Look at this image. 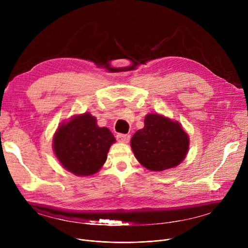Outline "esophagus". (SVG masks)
Returning a JSON list of instances; mask_svg holds the SVG:
<instances>
[{"label":"esophagus","mask_w":248,"mask_h":248,"mask_svg":"<svg viewBox=\"0 0 248 248\" xmlns=\"http://www.w3.org/2000/svg\"><path fill=\"white\" fill-rule=\"evenodd\" d=\"M116 140L120 142H124V144H126V142L129 141L131 140V136L129 135H124V134H117L116 135Z\"/></svg>","instance_id":"esophagus-1"}]
</instances>
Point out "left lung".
<instances>
[{"instance_id": "8db88e82", "label": "left lung", "mask_w": 248, "mask_h": 248, "mask_svg": "<svg viewBox=\"0 0 248 248\" xmlns=\"http://www.w3.org/2000/svg\"><path fill=\"white\" fill-rule=\"evenodd\" d=\"M131 146L142 166L151 171H164L185 159L189 138L179 123L151 113L145 117L144 128L133 136Z\"/></svg>"}]
</instances>
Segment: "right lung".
<instances>
[{
  "label": "right lung",
  "instance_id": "1",
  "mask_svg": "<svg viewBox=\"0 0 248 248\" xmlns=\"http://www.w3.org/2000/svg\"><path fill=\"white\" fill-rule=\"evenodd\" d=\"M115 139L107 127H99L90 113L73 117L57 129L53 149L61 165L76 176L96 173L107 161Z\"/></svg>",
  "mask_w": 248,
  "mask_h": 248
}]
</instances>
